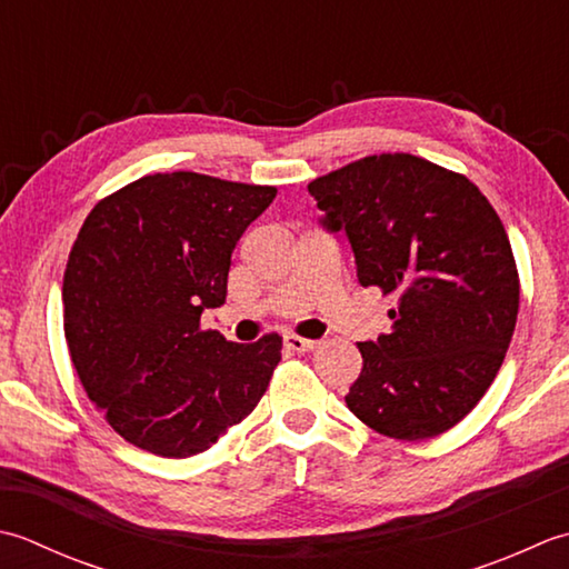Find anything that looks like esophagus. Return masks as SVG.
Instances as JSON below:
<instances>
[{"label": "esophagus", "mask_w": 569, "mask_h": 569, "mask_svg": "<svg viewBox=\"0 0 569 569\" xmlns=\"http://www.w3.org/2000/svg\"><path fill=\"white\" fill-rule=\"evenodd\" d=\"M282 343L287 346V349H292V351H297V353H305V351L317 349V343H319V341H315V339H305V336H297V333H284Z\"/></svg>", "instance_id": "esophagus-1"}]
</instances>
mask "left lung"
Wrapping results in <instances>:
<instances>
[{"instance_id":"1","label":"left lung","mask_w":569,"mask_h":569,"mask_svg":"<svg viewBox=\"0 0 569 569\" xmlns=\"http://www.w3.org/2000/svg\"><path fill=\"white\" fill-rule=\"evenodd\" d=\"M329 233H346L363 287L398 299L390 333L361 341L346 405L392 439L463 420L501 368L518 317V270L501 218L461 173L373 154L309 183Z\"/></svg>"}]
</instances>
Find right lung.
<instances>
[{
  "label": "right lung",
  "instance_id": "right-lung-1",
  "mask_svg": "<svg viewBox=\"0 0 569 569\" xmlns=\"http://www.w3.org/2000/svg\"><path fill=\"white\" fill-rule=\"evenodd\" d=\"M274 187L152 173L102 199L63 274V329L88 398L127 442L206 451L254 410L282 339L226 341L201 315L228 295L230 254Z\"/></svg>",
  "mask_w": 569,
  "mask_h": 569
}]
</instances>
